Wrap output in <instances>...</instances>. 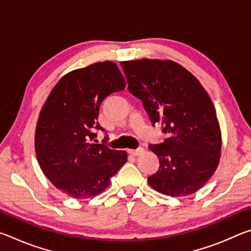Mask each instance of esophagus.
I'll return each mask as SVG.
<instances>
[{
	"label": "esophagus",
	"mask_w": 251,
	"mask_h": 251,
	"mask_svg": "<svg viewBox=\"0 0 251 251\" xmlns=\"http://www.w3.org/2000/svg\"><path fill=\"white\" fill-rule=\"evenodd\" d=\"M144 151H145V150H144V148H142V147L137 148V150H129V151H128L129 154H130V155H133V156H138V155H141V154H143Z\"/></svg>",
	"instance_id": "obj_1"
}]
</instances>
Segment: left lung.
I'll use <instances>...</instances> for the list:
<instances>
[{
  "label": "left lung",
  "mask_w": 251,
  "mask_h": 251,
  "mask_svg": "<svg viewBox=\"0 0 251 251\" xmlns=\"http://www.w3.org/2000/svg\"><path fill=\"white\" fill-rule=\"evenodd\" d=\"M128 91L142 100L152 125L161 122L169 137L150 145L159 169L148 184L160 194L181 197L196 193L217 169L222 130L215 106L202 85L171 59L121 62Z\"/></svg>",
  "instance_id": "left-lung-1"
}]
</instances>
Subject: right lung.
I'll return each instance as SVG.
<instances>
[{
  "label": "right lung",
  "instance_id": "right-lung-1",
  "mask_svg": "<svg viewBox=\"0 0 251 251\" xmlns=\"http://www.w3.org/2000/svg\"><path fill=\"white\" fill-rule=\"evenodd\" d=\"M125 86L115 63L99 62L63 76L45 100L35 129L37 161L67 196H97L127 161L125 151L95 144L93 133L103 129L96 122L101 101Z\"/></svg>",
  "mask_w": 251,
  "mask_h": 251
}]
</instances>
